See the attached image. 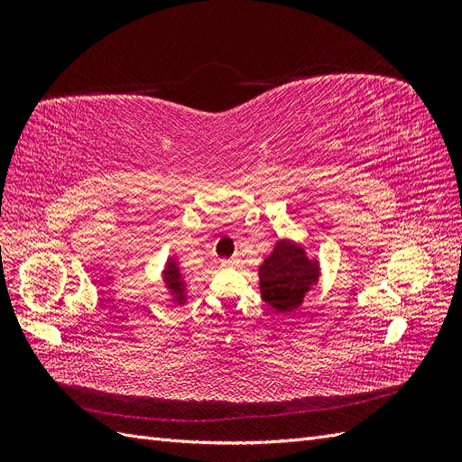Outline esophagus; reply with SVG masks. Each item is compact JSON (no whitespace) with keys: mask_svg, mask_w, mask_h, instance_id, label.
<instances>
[{"mask_svg":"<svg viewBox=\"0 0 462 462\" xmlns=\"http://www.w3.org/2000/svg\"><path fill=\"white\" fill-rule=\"evenodd\" d=\"M236 262H239L236 258H223V260H221V265H226V268H233V265H235Z\"/></svg>","mask_w":462,"mask_h":462,"instance_id":"1","label":"esophagus"}]
</instances>
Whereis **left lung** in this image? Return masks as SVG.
<instances>
[{"mask_svg": "<svg viewBox=\"0 0 462 462\" xmlns=\"http://www.w3.org/2000/svg\"><path fill=\"white\" fill-rule=\"evenodd\" d=\"M262 299L277 312H292L319 279V262L289 239H279L258 268Z\"/></svg>", "mask_w": 462, "mask_h": 462, "instance_id": "1", "label": "left lung"}]
</instances>
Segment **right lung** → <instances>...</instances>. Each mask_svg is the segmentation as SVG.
Returning <instances> with one entry per match:
<instances>
[{"label": "right lung", "mask_w": 462, "mask_h": 462, "mask_svg": "<svg viewBox=\"0 0 462 462\" xmlns=\"http://www.w3.org/2000/svg\"><path fill=\"white\" fill-rule=\"evenodd\" d=\"M162 277H163L165 287L171 291L173 300L177 304H183L187 300V291H185V279H183V273H180L179 262L173 258L167 260Z\"/></svg>", "instance_id": "1"}]
</instances>
